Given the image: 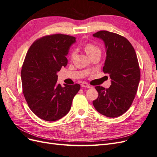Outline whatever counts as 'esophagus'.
<instances>
[{
  "label": "esophagus",
  "mask_w": 157,
  "mask_h": 157,
  "mask_svg": "<svg viewBox=\"0 0 157 157\" xmlns=\"http://www.w3.org/2000/svg\"><path fill=\"white\" fill-rule=\"evenodd\" d=\"M81 87L82 88H90V86L89 84H88L86 82H82L81 84Z\"/></svg>",
  "instance_id": "34e87169"
}]
</instances>
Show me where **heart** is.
Instances as JSON below:
<instances>
[{"instance_id": "1", "label": "heart", "mask_w": 157, "mask_h": 157, "mask_svg": "<svg viewBox=\"0 0 157 157\" xmlns=\"http://www.w3.org/2000/svg\"><path fill=\"white\" fill-rule=\"evenodd\" d=\"M85 51H86L87 54L88 56H90V54L94 53V52H99V51H100V50H99V48H98L97 46L94 45L93 44H91V43H88L86 46H85ZM75 52L74 51L71 52V58L75 56Z\"/></svg>"}]
</instances>
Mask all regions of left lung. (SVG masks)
I'll use <instances>...</instances> for the list:
<instances>
[{"mask_svg":"<svg viewBox=\"0 0 157 157\" xmlns=\"http://www.w3.org/2000/svg\"><path fill=\"white\" fill-rule=\"evenodd\" d=\"M93 36L105 44L106 59L103 71L111 79L107 89L95 87L98 98L93 101V105L104 116L118 117L130 107L138 88L140 70L136 52L126 38L116 33L100 31Z\"/></svg>","mask_w":157,"mask_h":157,"instance_id":"left-lung-1","label":"left lung"}]
</instances>
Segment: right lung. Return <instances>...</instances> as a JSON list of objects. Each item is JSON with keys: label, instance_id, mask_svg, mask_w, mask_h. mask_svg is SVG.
Returning <instances> with one entry per match:
<instances>
[{"label": "right lung", "instance_id": "obj_1", "mask_svg": "<svg viewBox=\"0 0 157 157\" xmlns=\"http://www.w3.org/2000/svg\"><path fill=\"white\" fill-rule=\"evenodd\" d=\"M76 38L55 34L33 42L23 62L21 78L23 93L33 113L46 121H56L70 111L80 84L64 86L57 83L61 67L67 65L66 56Z\"/></svg>", "mask_w": 157, "mask_h": 157}]
</instances>
